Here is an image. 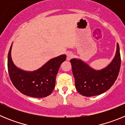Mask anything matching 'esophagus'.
Listing matches in <instances>:
<instances>
[{"instance_id": "1", "label": "esophagus", "mask_w": 125, "mask_h": 125, "mask_svg": "<svg viewBox=\"0 0 125 125\" xmlns=\"http://www.w3.org/2000/svg\"><path fill=\"white\" fill-rule=\"evenodd\" d=\"M66 55H67V60H70V59L74 56L73 53L72 52H68L67 54H66Z\"/></svg>"}]
</instances>
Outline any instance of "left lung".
I'll use <instances>...</instances> for the list:
<instances>
[{
  "instance_id": "1",
  "label": "left lung",
  "mask_w": 125,
  "mask_h": 125,
  "mask_svg": "<svg viewBox=\"0 0 125 125\" xmlns=\"http://www.w3.org/2000/svg\"><path fill=\"white\" fill-rule=\"evenodd\" d=\"M114 59L105 68L96 71L81 59L70 60L76 90L84 96H93L110 89L116 80L121 66L120 47L117 44Z\"/></svg>"
}]
</instances>
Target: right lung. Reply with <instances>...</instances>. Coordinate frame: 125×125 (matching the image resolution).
<instances>
[{
  "label": "right lung",
  "mask_w": 125,
  "mask_h": 125,
  "mask_svg": "<svg viewBox=\"0 0 125 125\" xmlns=\"http://www.w3.org/2000/svg\"><path fill=\"white\" fill-rule=\"evenodd\" d=\"M11 45L8 54L7 67L10 79L21 93L33 98H44L51 94L55 88L56 77L66 55L51 59L34 71H25L14 65L11 58Z\"/></svg>",
  "instance_id": "add662e5"
}]
</instances>
